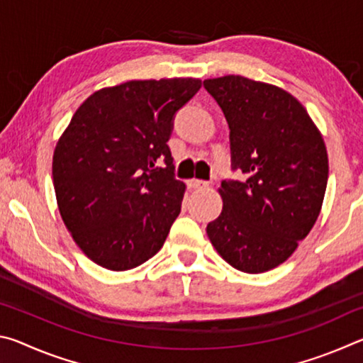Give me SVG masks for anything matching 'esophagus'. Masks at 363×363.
<instances>
[{
	"label": "esophagus",
	"mask_w": 363,
	"mask_h": 363,
	"mask_svg": "<svg viewBox=\"0 0 363 363\" xmlns=\"http://www.w3.org/2000/svg\"><path fill=\"white\" fill-rule=\"evenodd\" d=\"M187 184H189V187H192V189L208 187V182H205V181H200V179H190Z\"/></svg>",
	"instance_id": "1"
}]
</instances>
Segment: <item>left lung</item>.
I'll return each instance as SVG.
<instances>
[{
  "label": "left lung",
  "instance_id": "1",
  "mask_svg": "<svg viewBox=\"0 0 363 363\" xmlns=\"http://www.w3.org/2000/svg\"><path fill=\"white\" fill-rule=\"evenodd\" d=\"M230 130L232 171L223 211L206 225L232 267L261 274L280 266L314 227L328 181L320 131L298 99L274 84L227 75L205 79Z\"/></svg>",
  "mask_w": 363,
  "mask_h": 363
}]
</instances>
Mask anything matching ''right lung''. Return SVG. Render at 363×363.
I'll return each instance as SVG.
<instances>
[{"label":"right lung","mask_w":363,"mask_h":363,"mask_svg":"<svg viewBox=\"0 0 363 363\" xmlns=\"http://www.w3.org/2000/svg\"><path fill=\"white\" fill-rule=\"evenodd\" d=\"M196 78L128 82L89 96L52 157L60 216L83 253L110 270L150 259L179 216L173 121L199 93Z\"/></svg>","instance_id":"add662e5"}]
</instances>
